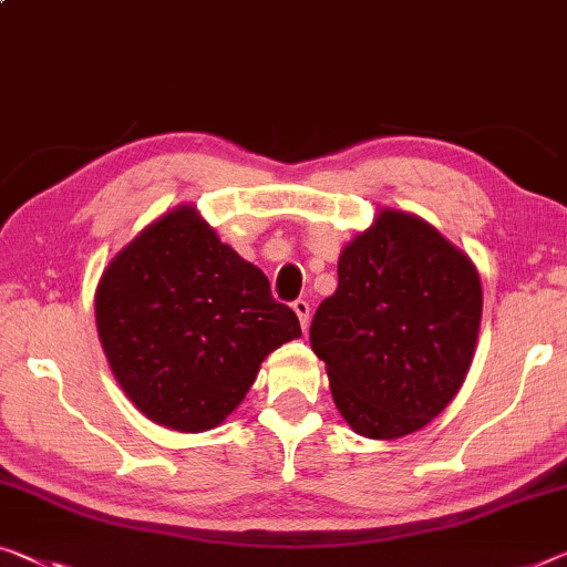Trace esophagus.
<instances>
[{
    "label": "esophagus",
    "instance_id": "34e87169",
    "mask_svg": "<svg viewBox=\"0 0 567 567\" xmlns=\"http://www.w3.org/2000/svg\"><path fill=\"white\" fill-rule=\"evenodd\" d=\"M292 310L298 312L302 331H308V323H310V306H308V302L306 300H295L292 302Z\"/></svg>",
    "mask_w": 567,
    "mask_h": 567
}]
</instances>
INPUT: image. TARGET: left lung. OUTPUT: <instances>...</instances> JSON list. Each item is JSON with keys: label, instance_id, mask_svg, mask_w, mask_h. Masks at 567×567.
Segmentation results:
<instances>
[{"label": "left lung", "instance_id": "obj_1", "mask_svg": "<svg viewBox=\"0 0 567 567\" xmlns=\"http://www.w3.org/2000/svg\"><path fill=\"white\" fill-rule=\"evenodd\" d=\"M471 259L433 226L382 210L338 259V287L310 323L336 408L359 435L425 427L458 394L481 323Z\"/></svg>", "mask_w": 567, "mask_h": 567}]
</instances>
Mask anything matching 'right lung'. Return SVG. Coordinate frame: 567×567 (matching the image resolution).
Returning <instances> with one entry per match:
<instances>
[{
	"instance_id": "obj_1",
	"label": "right lung",
	"mask_w": 567,
	"mask_h": 567,
	"mask_svg": "<svg viewBox=\"0 0 567 567\" xmlns=\"http://www.w3.org/2000/svg\"><path fill=\"white\" fill-rule=\"evenodd\" d=\"M96 326L114 377L152 422L200 433L239 408L269 351L298 338L292 308L190 206L112 259Z\"/></svg>"
}]
</instances>
